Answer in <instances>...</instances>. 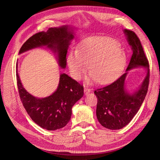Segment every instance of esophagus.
<instances>
[{"mask_svg":"<svg viewBox=\"0 0 160 160\" xmlns=\"http://www.w3.org/2000/svg\"><path fill=\"white\" fill-rule=\"evenodd\" d=\"M84 93H85V95H87L91 92V90L89 89V88H87V87H84Z\"/></svg>","mask_w":160,"mask_h":160,"instance_id":"esophagus-1","label":"esophagus"}]
</instances>
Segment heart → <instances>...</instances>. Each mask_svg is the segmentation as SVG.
<instances>
[{
    "mask_svg": "<svg viewBox=\"0 0 160 160\" xmlns=\"http://www.w3.org/2000/svg\"><path fill=\"white\" fill-rule=\"evenodd\" d=\"M127 53L118 40L108 36L89 37L81 41L78 49L68 54L67 64L70 72L80 79L89 69L88 82L98 79L106 83L117 77L124 67Z\"/></svg>",
    "mask_w": 160,
    "mask_h": 160,
    "instance_id": "heart-1",
    "label": "heart"
}]
</instances>
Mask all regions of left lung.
Segmentation results:
<instances>
[{"instance_id": "obj_1", "label": "left lung", "mask_w": 160, "mask_h": 160, "mask_svg": "<svg viewBox=\"0 0 160 160\" xmlns=\"http://www.w3.org/2000/svg\"><path fill=\"white\" fill-rule=\"evenodd\" d=\"M124 33L131 47L132 54L126 73L110 84L98 88L94 91L98 98L96 115L102 127L118 130L130 122L143 103L149 84V64L140 39L135 33L128 29ZM144 67L146 76L139 89L128 93L125 89V79L128 71L134 68Z\"/></svg>"}]
</instances>
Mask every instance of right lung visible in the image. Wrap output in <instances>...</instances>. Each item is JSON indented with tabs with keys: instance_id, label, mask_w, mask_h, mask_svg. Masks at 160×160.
Returning a JSON list of instances; mask_svg holds the SVG:
<instances>
[{
	"instance_id": "1",
	"label": "right lung",
	"mask_w": 160,
	"mask_h": 160,
	"mask_svg": "<svg viewBox=\"0 0 160 160\" xmlns=\"http://www.w3.org/2000/svg\"><path fill=\"white\" fill-rule=\"evenodd\" d=\"M73 38L71 27L51 28L47 32L37 33L30 37L21 47L19 54L36 47H47L57 54L59 66L65 69L67 50ZM16 79L23 107L32 120L46 130L53 131L65 127L71 119L73 106L84 95L83 86L66 73L60 74L55 92L43 98L33 96L25 89L18 71Z\"/></svg>"
}]
</instances>
